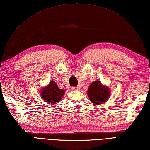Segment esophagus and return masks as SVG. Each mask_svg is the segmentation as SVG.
Masks as SVG:
<instances>
[{"label": "esophagus", "instance_id": "1", "mask_svg": "<svg viewBox=\"0 0 150 150\" xmlns=\"http://www.w3.org/2000/svg\"><path fill=\"white\" fill-rule=\"evenodd\" d=\"M72 90H76V89H79V87H72Z\"/></svg>", "mask_w": 150, "mask_h": 150}]
</instances>
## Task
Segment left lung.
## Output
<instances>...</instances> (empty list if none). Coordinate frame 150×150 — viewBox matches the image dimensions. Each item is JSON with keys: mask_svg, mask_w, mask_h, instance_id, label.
<instances>
[{"mask_svg": "<svg viewBox=\"0 0 150 150\" xmlns=\"http://www.w3.org/2000/svg\"><path fill=\"white\" fill-rule=\"evenodd\" d=\"M109 88L103 85L98 80L93 81L89 85L87 95L91 102L94 105H100L106 102L110 96Z\"/></svg>", "mask_w": 150, "mask_h": 150, "instance_id": "1", "label": "left lung"}]
</instances>
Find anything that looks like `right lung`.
Segmentation results:
<instances>
[{"mask_svg":"<svg viewBox=\"0 0 150 150\" xmlns=\"http://www.w3.org/2000/svg\"><path fill=\"white\" fill-rule=\"evenodd\" d=\"M65 92L64 89L59 88L57 83L53 80L40 91L41 98L45 101V103H48L52 105L59 102Z\"/></svg>","mask_w":150,"mask_h":150,"instance_id":"1","label":"right lung"}]
</instances>
